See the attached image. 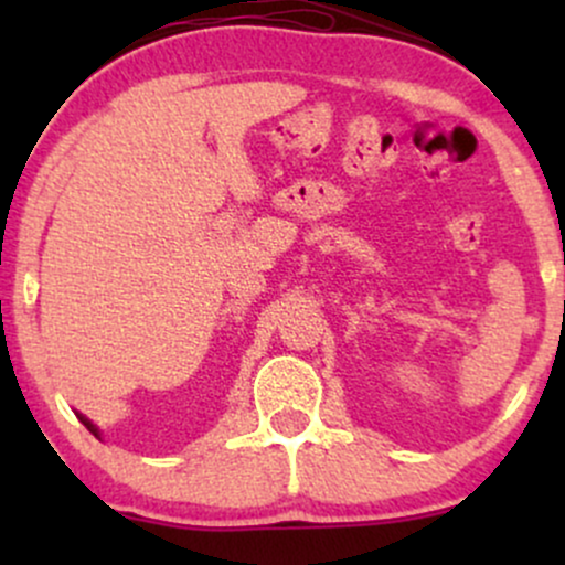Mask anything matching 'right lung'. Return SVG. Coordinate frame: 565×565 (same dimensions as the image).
Here are the masks:
<instances>
[{"label":"right lung","instance_id":"obj_1","mask_svg":"<svg viewBox=\"0 0 565 565\" xmlns=\"http://www.w3.org/2000/svg\"><path fill=\"white\" fill-rule=\"evenodd\" d=\"M76 417H79V419H82V423H84V427H87V430H89V433H93V436H95V438H100V427H97V425L93 423V419H87V417H84V414H79V412H76Z\"/></svg>","mask_w":565,"mask_h":565}]
</instances>
